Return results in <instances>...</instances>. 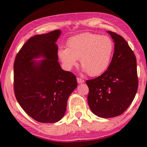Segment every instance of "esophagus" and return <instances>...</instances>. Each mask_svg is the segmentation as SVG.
Masks as SVG:
<instances>
[{
	"mask_svg": "<svg viewBox=\"0 0 147 147\" xmlns=\"http://www.w3.org/2000/svg\"><path fill=\"white\" fill-rule=\"evenodd\" d=\"M77 82H78V84H82L84 83L85 81H84V79H82L80 78H77Z\"/></svg>",
	"mask_w": 147,
	"mask_h": 147,
	"instance_id": "esophagus-1",
	"label": "esophagus"
}]
</instances>
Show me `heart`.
Returning <instances> with one entry per match:
<instances>
[{"label": "heart", "mask_w": 147, "mask_h": 147, "mask_svg": "<svg viewBox=\"0 0 147 147\" xmlns=\"http://www.w3.org/2000/svg\"><path fill=\"white\" fill-rule=\"evenodd\" d=\"M67 48L60 49L58 56L64 68L70 71L78 63L89 76L100 75L108 69L113 52V43L108 36L89 33L72 37Z\"/></svg>", "instance_id": "obj_1"}]
</instances>
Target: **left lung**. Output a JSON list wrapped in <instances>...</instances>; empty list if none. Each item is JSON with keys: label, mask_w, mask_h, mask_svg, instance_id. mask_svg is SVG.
Segmentation results:
<instances>
[{"label": "left lung", "mask_w": 147, "mask_h": 147, "mask_svg": "<svg viewBox=\"0 0 147 147\" xmlns=\"http://www.w3.org/2000/svg\"><path fill=\"white\" fill-rule=\"evenodd\" d=\"M108 32L115 43L111 63L100 76L86 80L89 108L94 115L102 118L123 113L132 102L138 88L135 54L123 37Z\"/></svg>", "instance_id": "8db88e82"}]
</instances>
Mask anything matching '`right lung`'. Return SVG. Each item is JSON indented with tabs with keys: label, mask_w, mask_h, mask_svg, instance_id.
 Returning <instances> with one entry per match:
<instances>
[{
	"label": "right lung",
	"mask_w": 147,
	"mask_h": 147,
	"mask_svg": "<svg viewBox=\"0 0 147 147\" xmlns=\"http://www.w3.org/2000/svg\"><path fill=\"white\" fill-rule=\"evenodd\" d=\"M56 30L30 38L20 49L13 65V90L23 110L39 123H53L63 117L70 94L77 87L76 76L61 68ZM45 59L38 62L34 58Z\"/></svg>",
	"instance_id": "obj_1"
}]
</instances>
